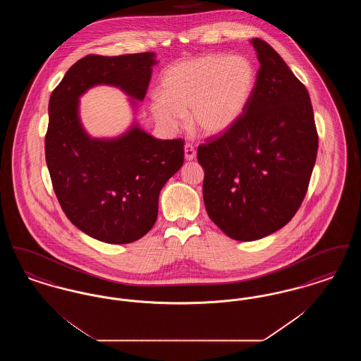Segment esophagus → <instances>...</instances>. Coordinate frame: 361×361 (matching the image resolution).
<instances>
[{
	"mask_svg": "<svg viewBox=\"0 0 361 361\" xmlns=\"http://www.w3.org/2000/svg\"><path fill=\"white\" fill-rule=\"evenodd\" d=\"M184 153H185V159H187V161H192V159H195V157H196V150H195V147H193L190 143H185V146H184Z\"/></svg>",
	"mask_w": 361,
	"mask_h": 361,
	"instance_id": "1",
	"label": "esophagus"
}]
</instances>
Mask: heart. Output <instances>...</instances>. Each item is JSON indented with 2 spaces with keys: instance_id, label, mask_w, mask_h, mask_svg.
<instances>
[{
  "instance_id": "1",
  "label": "heart",
  "mask_w": 361,
  "mask_h": 361,
  "mask_svg": "<svg viewBox=\"0 0 361 361\" xmlns=\"http://www.w3.org/2000/svg\"><path fill=\"white\" fill-rule=\"evenodd\" d=\"M257 73L243 56L208 54L173 65L161 81V97L150 104L155 119L176 128L181 115L204 135L230 130L245 114L253 96Z\"/></svg>"
}]
</instances>
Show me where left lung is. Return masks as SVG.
<instances>
[{"label":"left lung","instance_id":"left-lung-1","mask_svg":"<svg viewBox=\"0 0 361 361\" xmlns=\"http://www.w3.org/2000/svg\"><path fill=\"white\" fill-rule=\"evenodd\" d=\"M249 105L230 130L197 147L209 219L233 240H256L284 227L309 189L318 133L309 92L262 39Z\"/></svg>","mask_w":361,"mask_h":361}]
</instances>
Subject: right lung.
<instances>
[{
  "label": "right lung",
  "instance_id": "obj_1",
  "mask_svg": "<svg viewBox=\"0 0 361 361\" xmlns=\"http://www.w3.org/2000/svg\"><path fill=\"white\" fill-rule=\"evenodd\" d=\"M154 63L153 52L89 54L50 97L44 149L52 188L70 222L106 243H130L152 230L159 192L183 166L184 140L155 139L137 127L118 139H90L78 121V97L108 84L143 100Z\"/></svg>",
  "mask_w": 361,
  "mask_h": 361
}]
</instances>
